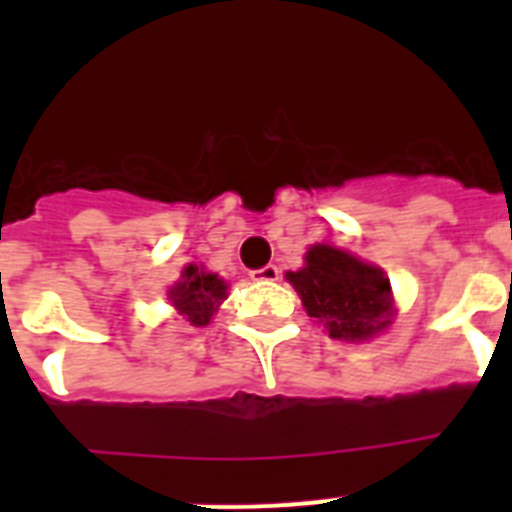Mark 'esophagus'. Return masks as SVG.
I'll return each mask as SVG.
<instances>
[{"instance_id": "1", "label": "esophagus", "mask_w": 512, "mask_h": 512, "mask_svg": "<svg viewBox=\"0 0 512 512\" xmlns=\"http://www.w3.org/2000/svg\"><path fill=\"white\" fill-rule=\"evenodd\" d=\"M251 279H253V282H277L279 269L274 264H266L264 269H253Z\"/></svg>"}]
</instances>
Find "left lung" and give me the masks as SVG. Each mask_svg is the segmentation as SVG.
Masks as SVG:
<instances>
[{
    "label": "left lung",
    "mask_w": 512,
    "mask_h": 512,
    "mask_svg": "<svg viewBox=\"0 0 512 512\" xmlns=\"http://www.w3.org/2000/svg\"><path fill=\"white\" fill-rule=\"evenodd\" d=\"M307 315L338 341H369L392 323V287L384 271L354 253L315 243L305 266L287 271Z\"/></svg>",
    "instance_id": "8db88e82"
}]
</instances>
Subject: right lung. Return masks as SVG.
<instances>
[{
  "mask_svg": "<svg viewBox=\"0 0 512 512\" xmlns=\"http://www.w3.org/2000/svg\"><path fill=\"white\" fill-rule=\"evenodd\" d=\"M225 297H228V284H225V279H220L212 271H205L197 264L184 266L182 279L169 289L171 305L194 328L210 325L212 315H215L217 307H220V302Z\"/></svg>",
  "mask_w": 512,
  "mask_h": 512,
  "instance_id": "right-lung-1",
  "label": "right lung"
}]
</instances>
